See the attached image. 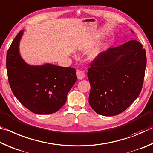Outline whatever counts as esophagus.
I'll return each instance as SVG.
<instances>
[{
    "instance_id": "1",
    "label": "esophagus",
    "mask_w": 153,
    "mask_h": 153,
    "mask_svg": "<svg viewBox=\"0 0 153 153\" xmlns=\"http://www.w3.org/2000/svg\"><path fill=\"white\" fill-rule=\"evenodd\" d=\"M76 75H77V77H78V79L79 80L83 79L85 76V72L83 71H82V70H77Z\"/></svg>"
}]
</instances>
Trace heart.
<instances>
[{"label":"heart","mask_w":153,"mask_h":153,"mask_svg":"<svg viewBox=\"0 0 153 153\" xmlns=\"http://www.w3.org/2000/svg\"><path fill=\"white\" fill-rule=\"evenodd\" d=\"M101 50H102V49H101V47L95 48V49H93L89 52V57L91 59H95L96 58H97L98 56L101 54Z\"/></svg>","instance_id":"1"}]
</instances>
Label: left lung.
<instances>
[{
	"label": "left lung",
	"mask_w": 153,
	"mask_h": 153,
	"mask_svg": "<svg viewBox=\"0 0 153 153\" xmlns=\"http://www.w3.org/2000/svg\"><path fill=\"white\" fill-rule=\"evenodd\" d=\"M146 65L145 49L136 40L101 52L91 63L87 73L89 103L93 110L105 116L125 111L140 94Z\"/></svg>",
	"instance_id": "8db88e82"
}]
</instances>
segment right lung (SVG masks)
Masks as SVG:
<instances>
[{
	"instance_id": "add662e5",
	"label": "right lung",
	"mask_w": 153,
	"mask_h": 153,
	"mask_svg": "<svg viewBox=\"0 0 153 153\" xmlns=\"http://www.w3.org/2000/svg\"><path fill=\"white\" fill-rule=\"evenodd\" d=\"M21 30L13 39L7 53V70L10 87L16 98L34 114L58 111L77 80L76 70L52 64L33 66L26 63L19 53Z\"/></svg>"
}]
</instances>
